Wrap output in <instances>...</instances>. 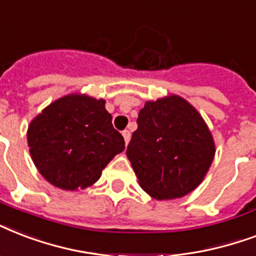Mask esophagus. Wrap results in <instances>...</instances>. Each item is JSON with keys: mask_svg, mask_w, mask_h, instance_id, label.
Listing matches in <instances>:
<instances>
[{"mask_svg": "<svg viewBox=\"0 0 256 256\" xmlns=\"http://www.w3.org/2000/svg\"><path fill=\"white\" fill-rule=\"evenodd\" d=\"M122 138H124V142H126V144H128V142H130V130H122Z\"/></svg>", "mask_w": 256, "mask_h": 256, "instance_id": "34e87169", "label": "esophagus"}]
</instances>
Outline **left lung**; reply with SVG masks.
<instances>
[{
	"mask_svg": "<svg viewBox=\"0 0 256 256\" xmlns=\"http://www.w3.org/2000/svg\"><path fill=\"white\" fill-rule=\"evenodd\" d=\"M126 156L148 195L171 200L203 182L215 158V142L195 106L170 94L146 101Z\"/></svg>",
	"mask_w": 256,
	"mask_h": 256,
	"instance_id": "8db88e82",
	"label": "left lung"
}]
</instances>
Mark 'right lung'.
Masks as SVG:
<instances>
[{
	"instance_id": "add662e5",
	"label": "right lung",
	"mask_w": 256,
	"mask_h": 256,
	"mask_svg": "<svg viewBox=\"0 0 256 256\" xmlns=\"http://www.w3.org/2000/svg\"><path fill=\"white\" fill-rule=\"evenodd\" d=\"M28 146L46 182L65 191L90 187L126 148L106 100L70 93L50 102L28 126Z\"/></svg>"
}]
</instances>
